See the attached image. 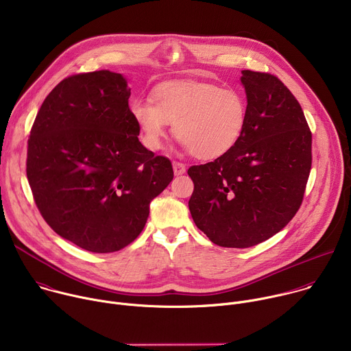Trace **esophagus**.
Returning <instances> with one entry per match:
<instances>
[{"mask_svg":"<svg viewBox=\"0 0 351 351\" xmlns=\"http://www.w3.org/2000/svg\"><path fill=\"white\" fill-rule=\"evenodd\" d=\"M172 167H173V173H175L176 176L183 175V173L186 172V165H184V164H182V162L175 161V162L172 164Z\"/></svg>","mask_w":351,"mask_h":351,"instance_id":"34e87169","label":"esophagus"}]
</instances>
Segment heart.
Here are the masks:
<instances>
[{"mask_svg": "<svg viewBox=\"0 0 351 351\" xmlns=\"http://www.w3.org/2000/svg\"><path fill=\"white\" fill-rule=\"evenodd\" d=\"M130 112L145 147L162 145L168 123L198 160H217L240 141L248 118L245 98L214 83L168 82L153 91L152 103L134 101Z\"/></svg>", "mask_w": 351, "mask_h": 351, "instance_id": "b5f03b06", "label": "heart"}]
</instances>
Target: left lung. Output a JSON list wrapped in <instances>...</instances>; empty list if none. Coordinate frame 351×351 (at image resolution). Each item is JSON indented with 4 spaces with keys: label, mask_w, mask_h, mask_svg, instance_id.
Returning <instances> with one entry per match:
<instances>
[{
    "label": "left lung",
    "mask_w": 351,
    "mask_h": 351,
    "mask_svg": "<svg viewBox=\"0 0 351 351\" xmlns=\"http://www.w3.org/2000/svg\"><path fill=\"white\" fill-rule=\"evenodd\" d=\"M248 118L233 149L190 167L189 210L221 245L247 248L280 232L303 202L311 171V132L290 90L274 75L241 71Z\"/></svg>",
    "instance_id": "obj_1"
}]
</instances>
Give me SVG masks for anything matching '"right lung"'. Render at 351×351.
I'll return each instance as SVG.
<instances>
[{"instance_id": "obj_1", "label": "right lung", "mask_w": 351, "mask_h": 351, "mask_svg": "<svg viewBox=\"0 0 351 351\" xmlns=\"http://www.w3.org/2000/svg\"><path fill=\"white\" fill-rule=\"evenodd\" d=\"M121 73L69 76L49 93L27 141L36 206L61 237L114 253L144 229L149 203L173 179L168 158L138 141Z\"/></svg>"}]
</instances>
